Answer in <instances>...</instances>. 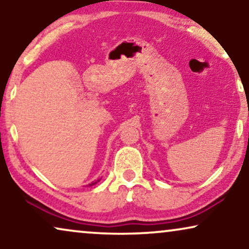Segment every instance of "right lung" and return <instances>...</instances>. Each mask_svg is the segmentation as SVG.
<instances>
[{
	"instance_id": "right-lung-1",
	"label": "right lung",
	"mask_w": 249,
	"mask_h": 249,
	"mask_svg": "<svg viewBox=\"0 0 249 249\" xmlns=\"http://www.w3.org/2000/svg\"><path fill=\"white\" fill-rule=\"evenodd\" d=\"M98 181H100V180H97V181H95V182H93V183H90V185H89V186H91V185H95V183H97Z\"/></svg>"
}]
</instances>
